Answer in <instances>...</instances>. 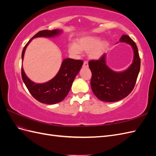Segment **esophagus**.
Masks as SVG:
<instances>
[{
	"mask_svg": "<svg viewBox=\"0 0 156 156\" xmlns=\"http://www.w3.org/2000/svg\"><path fill=\"white\" fill-rule=\"evenodd\" d=\"M88 62H84V63H83V67L84 68H88Z\"/></svg>",
	"mask_w": 156,
	"mask_h": 156,
	"instance_id": "obj_1",
	"label": "esophagus"
}]
</instances>
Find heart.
Segmentation results:
<instances>
[{"label": "heart", "instance_id": "heart-1", "mask_svg": "<svg viewBox=\"0 0 156 156\" xmlns=\"http://www.w3.org/2000/svg\"><path fill=\"white\" fill-rule=\"evenodd\" d=\"M108 46L106 40H100L95 36H84L80 37L75 41V44L68 47V53L72 55H78L81 51H88L89 59L98 60L103 55Z\"/></svg>", "mask_w": 156, "mask_h": 156}]
</instances>
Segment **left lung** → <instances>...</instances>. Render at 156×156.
Returning a JSON list of instances; mask_svg holds the SVG:
<instances>
[{
    "label": "left lung",
    "mask_w": 156,
    "mask_h": 156,
    "mask_svg": "<svg viewBox=\"0 0 156 156\" xmlns=\"http://www.w3.org/2000/svg\"><path fill=\"white\" fill-rule=\"evenodd\" d=\"M120 42L130 45L133 51V62L126 69L116 72L111 69L107 65V53L88 63L92 72V92L103 101L115 102L127 97L133 90L139 73L140 60L135 43L127 35L122 36Z\"/></svg>",
    "instance_id": "1"
}]
</instances>
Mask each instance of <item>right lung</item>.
<instances>
[{
    "instance_id": "obj_1",
    "label": "right lung",
    "mask_w": 156,
    "mask_h": 156,
    "mask_svg": "<svg viewBox=\"0 0 156 156\" xmlns=\"http://www.w3.org/2000/svg\"><path fill=\"white\" fill-rule=\"evenodd\" d=\"M63 30H41L33 36L23 48L21 55L22 62L24 58L25 50L30 41L36 37H55L60 36ZM83 62L81 60L65 58L61 64L60 69L55 76L49 81L43 83H37L27 76L23 67L21 76L27 89L36 100L45 104L53 105L62 101L66 97L72 87L75 77L79 72Z\"/></svg>"
}]
</instances>
